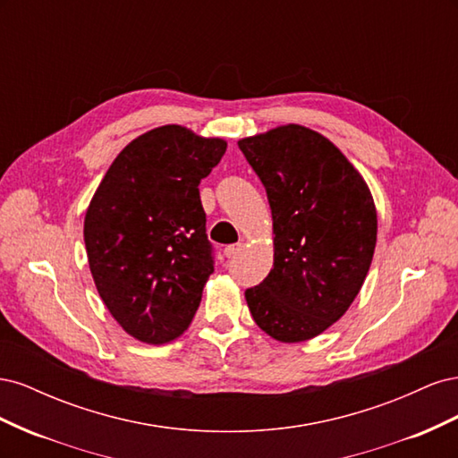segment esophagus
<instances>
[{"label":"esophagus","instance_id":"obj_1","mask_svg":"<svg viewBox=\"0 0 458 458\" xmlns=\"http://www.w3.org/2000/svg\"><path fill=\"white\" fill-rule=\"evenodd\" d=\"M241 250H242V244H241V242H237V244H229V246H225L224 254H225L227 258H234V256H237Z\"/></svg>","mask_w":458,"mask_h":458}]
</instances>
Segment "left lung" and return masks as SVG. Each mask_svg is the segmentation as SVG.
I'll list each match as a JSON object with an SVG mask.
<instances>
[{"label": "left lung", "instance_id": "obj_1", "mask_svg": "<svg viewBox=\"0 0 458 458\" xmlns=\"http://www.w3.org/2000/svg\"><path fill=\"white\" fill-rule=\"evenodd\" d=\"M273 214V269L246 288L256 325L279 342L321 335L348 311L377 246L363 177L327 137L296 123L239 141Z\"/></svg>", "mask_w": 458, "mask_h": 458}]
</instances>
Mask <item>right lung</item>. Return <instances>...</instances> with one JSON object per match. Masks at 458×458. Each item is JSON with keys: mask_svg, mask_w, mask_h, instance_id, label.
<instances>
[{"mask_svg": "<svg viewBox=\"0 0 458 458\" xmlns=\"http://www.w3.org/2000/svg\"><path fill=\"white\" fill-rule=\"evenodd\" d=\"M224 140L162 126L123 148L84 221L89 269L120 327L147 344L182 336L214 273L199 185L225 155Z\"/></svg>", "mask_w": 458, "mask_h": 458, "instance_id": "add662e5", "label": "right lung"}]
</instances>
